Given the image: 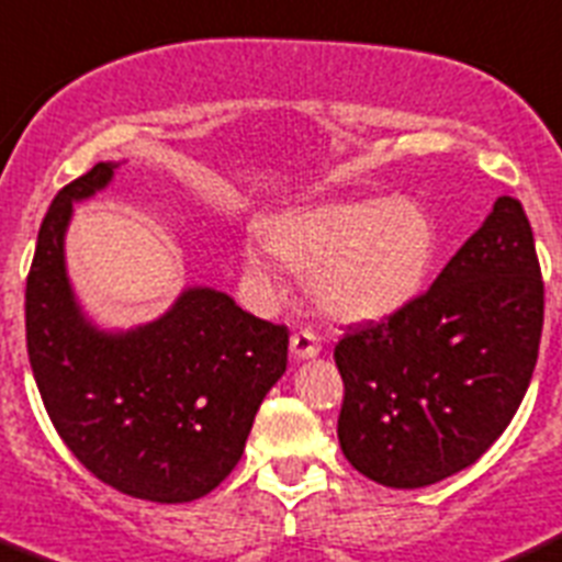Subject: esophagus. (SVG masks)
<instances>
[{
    "label": "esophagus",
    "instance_id": "esophagus-1",
    "mask_svg": "<svg viewBox=\"0 0 562 562\" xmlns=\"http://www.w3.org/2000/svg\"><path fill=\"white\" fill-rule=\"evenodd\" d=\"M318 352H322V344H318V338L311 333V329H302V333L291 335V355L296 360L316 358Z\"/></svg>",
    "mask_w": 562,
    "mask_h": 562
}]
</instances>
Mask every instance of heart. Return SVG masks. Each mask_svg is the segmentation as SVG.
Masks as SVG:
<instances>
[{"mask_svg":"<svg viewBox=\"0 0 562 562\" xmlns=\"http://www.w3.org/2000/svg\"><path fill=\"white\" fill-rule=\"evenodd\" d=\"M266 244H244V271L274 291L282 263L311 280L313 302L344 324L385 322L413 305L438 263V227L407 196L322 202L266 222Z\"/></svg>","mask_w":562,"mask_h":562,"instance_id":"1","label":"heart"}]
</instances>
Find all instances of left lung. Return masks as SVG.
Returning a JSON list of instances; mask_svg holds the SVG:
<instances>
[{
  "label": "left lung",
  "mask_w": 562,
  "mask_h": 562,
  "mask_svg": "<svg viewBox=\"0 0 562 562\" xmlns=\"http://www.w3.org/2000/svg\"><path fill=\"white\" fill-rule=\"evenodd\" d=\"M543 329V280L521 202L499 196L427 293L335 346L338 440L385 487L469 469L516 416Z\"/></svg>",
  "instance_id": "obj_1"
}]
</instances>
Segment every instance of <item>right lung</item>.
<instances>
[{
	"label": "right lung",
	"mask_w": 562,
	"mask_h": 562,
	"mask_svg": "<svg viewBox=\"0 0 562 562\" xmlns=\"http://www.w3.org/2000/svg\"><path fill=\"white\" fill-rule=\"evenodd\" d=\"M97 162L46 210L24 293L27 355L41 400L71 454L104 485L180 505L238 465L251 422L288 366V327L216 288H186L160 318L99 329L66 274L75 202L113 180Z\"/></svg>",
	"instance_id": "1"
}]
</instances>
